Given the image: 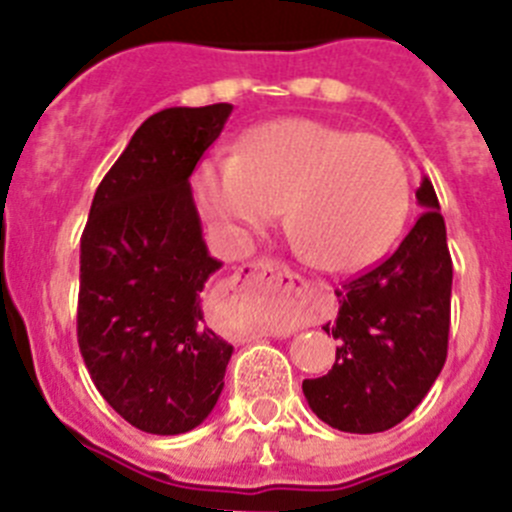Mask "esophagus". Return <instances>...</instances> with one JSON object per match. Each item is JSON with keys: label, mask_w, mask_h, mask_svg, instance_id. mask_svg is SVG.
<instances>
[{"label": "esophagus", "mask_w": 512, "mask_h": 512, "mask_svg": "<svg viewBox=\"0 0 512 512\" xmlns=\"http://www.w3.org/2000/svg\"><path fill=\"white\" fill-rule=\"evenodd\" d=\"M239 273L247 275V278H262L267 283H278L280 288L293 290V293H301L303 290V278H298L290 267H285L283 262L278 260H255L247 262V265L239 267Z\"/></svg>", "instance_id": "obj_1"}]
</instances>
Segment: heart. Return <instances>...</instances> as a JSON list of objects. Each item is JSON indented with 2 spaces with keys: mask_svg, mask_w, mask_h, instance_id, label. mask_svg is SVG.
I'll use <instances>...</instances> for the list:
<instances>
[{
  "mask_svg": "<svg viewBox=\"0 0 512 512\" xmlns=\"http://www.w3.org/2000/svg\"><path fill=\"white\" fill-rule=\"evenodd\" d=\"M193 186L206 219L234 250L288 204V227L306 260L331 273L385 255L411 211V173L388 140L308 117L260 124L234 155L201 160Z\"/></svg>",
  "mask_w": 512,
  "mask_h": 512,
  "instance_id": "obj_1",
  "label": "heart"
}]
</instances>
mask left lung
Here are the masks:
<instances>
[{
	"label": "left lung",
	"instance_id": "obj_1",
	"mask_svg": "<svg viewBox=\"0 0 512 512\" xmlns=\"http://www.w3.org/2000/svg\"><path fill=\"white\" fill-rule=\"evenodd\" d=\"M421 216L398 250L344 283L334 367L303 380L311 411L347 434L398 426L426 398L446 362L451 321V255L439 199L428 178L416 191Z\"/></svg>",
	"mask_w": 512,
	"mask_h": 512
}]
</instances>
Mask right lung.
<instances>
[{
    "label": "right lung",
    "mask_w": 512,
    "mask_h": 512,
    "mask_svg": "<svg viewBox=\"0 0 512 512\" xmlns=\"http://www.w3.org/2000/svg\"><path fill=\"white\" fill-rule=\"evenodd\" d=\"M229 114L232 104H211L147 117L81 234V357L104 400L145 434H186L224 388L232 344L201 308L222 262L206 250L188 178Z\"/></svg>",
    "instance_id": "obj_1"
}]
</instances>
